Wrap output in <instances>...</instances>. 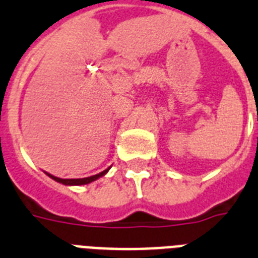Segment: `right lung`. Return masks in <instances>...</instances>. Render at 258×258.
Wrapping results in <instances>:
<instances>
[{"label":"right lung","mask_w":258,"mask_h":258,"mask_svg":"<svg viewBox=\"0 0 258 258\" xmlns=\"http://www.w3.org/2000/svg\"><path fill=\"white\" fill-rule=\"evenodd\" d=\"M109 169H110V168H107V169L103 170V172H101V173H98V174H96V176L85 177V178H69V179H62V178H59V177L52 176V174H49V173H47V176L51 177L52 179H55L56 182L62 183V185L79 186V185H86V183H90V182H93V181H96V179H98L99 177L105 176L106 173L109 172Z\"/></svg>","instance_id":"add662e5"}]
</instances>
